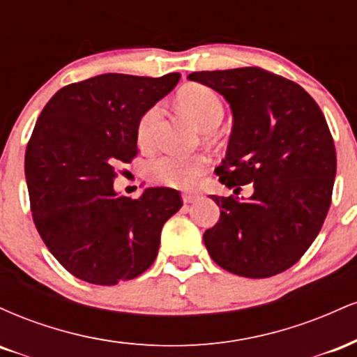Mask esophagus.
<instances>
[{"label":"esophagus","mask_w":357,"mask_h":357,"mask_svg":"<svg viewBox=\"0 0 357 357\" xmlns=\"http://www.w3.org/2000/svg\"><path fill=\"white\" fill-rule=\"evenodd\" d=\"M198 198H199V195H195V192H183L184 203H195Z\"/></svg>","instance_id":"esophagus-1"}]
</instances>
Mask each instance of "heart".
<instances>
[{"label":"heart","instance_id":"1","mask_svg":"<svg viewBox=\"0 0 357 357\" xmlns=\"http://www.w3.org/2000/svg\"><path fill=\"white\" fill-rule=\"evenodd\" d=\"M178 102L184 112L202 129L211 130L223 121L225 105L216 90L203 84L186 85L178 96ZM161 105H153L142 114L137 122V142L142 147H151L155 130L161 121ZM208 159L202 154H162L153 159L146 167L151 181L169 188H190L206 171Z\"/></svg>","mask_w":357,"mask_h":357}]
</instances>
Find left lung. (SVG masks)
I'll use <instances>...</instances> for the list:
<instances>
[{
	"label": "left lung",
	"instance_id": "1",
	"mask_svg": "<svg viewBox=\"0 0 357 357\" xmlns=\"http://www.w3.org/2000/svg\"><path fill=\"white\" fill-rule=\"evenodd\" d=\"M188 79L220 92L233 110L228 151L216 167L240 203L213 196L220 220L204 231L208 253L221 268L267 278L301 260L321 231L333 202L335 146L321 107L296 82L258 67L192 72Z\"/></svg>",
	"mask_w": 357,
	"mask_h": 357
}]
</instances>
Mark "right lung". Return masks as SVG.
Returning <instances> with one entry per match:
<instances>
[{
	"label": "right lung",
	"mask_w": 357,
	"mask_h": 357,
	"mask_svg": "<svg viewBox=\"0 0 357 357\" xmlns=\"http://www.w3.org/2000/svg\"><path fill=\"white\" fill-rule=\"evenodd\" d=\"M179 73H104L65 85L45 105L24 153L35 227L61 267L96 285L141 275L158 255L179 191L116 195L117 166L136 158L137 122L178 84Z\"/></svg>",
	"instance_id": "add662e5"
}]
</instances>
